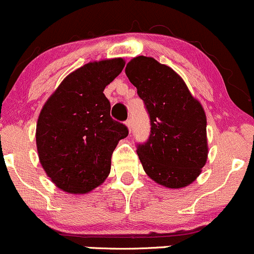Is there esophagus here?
Returning a JSON list of instances; mask_svg holds the SVG:
<instances>
[{
  "label": "esophagus",
  "mask_w": 254,
  "mask_h": 254,
  "mask_svg": "<svg viewBox=\"0 0 254 254\" xmlns=\"http://www.w3.org/2000/svg\"><path fill=\"white\" fill-rule=\"evenodd\" d=\"M125 125H127V129H129V131L131 132V127H132V124H131V119H127V121L125 122Z\"/></svg>",
  "instance_id": "obj_1"
}]
</instances>
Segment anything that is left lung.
Segmentation results:
<instances>
[{"mask_svg": "<svg viewBox=\"0 0 254 254\" xmlns=\"http://www.w3.org/2000/svg\"><path fill=\"white\" fill-rule=\"evenodd\" d=\"M125 73L150 121L148 140L136 150L143 170L168 188L190 185L207 160L204 108L174 69L153 58H133Z\"/></svg>", "mask_w": 254, "mask_h": 254, "instance_id": "8db88e82", "label": "left lung"}]
</instances>
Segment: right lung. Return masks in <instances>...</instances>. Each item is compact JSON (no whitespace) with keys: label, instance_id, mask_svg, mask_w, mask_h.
<instances>
[{"label":"right lung","instance_id":"add662e5","mask_svg":"<svg viewBox=\"0 0 254 254\" xmlns=\"http://www.w3.org/2000/svg\"><path fill=\"white\" fill-rule=\"evenodd\" d=\"M122 58L95 61L69 73L42 108L36 127L38 158L66 193L85 194L111 171V158L127 127L111 117L106 85L123 71Z\"/></svg>","mask_w":254,"mask_h":254}]
</instances>
